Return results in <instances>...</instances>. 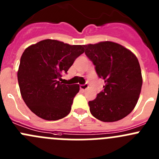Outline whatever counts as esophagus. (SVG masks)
Here are the masks:
<instances>
[{
    "label": "esophagus",
    "mask_w": 159,
    "mask_h": 159,
    "mask_svg": "<svg viewBox=\"0 0 159 159\" xmlns=\"http://www.w3.org/2000/svg\"><path fill=\"white\" fill-rule=\"evenodd\" d=\"M88 88H89V85H88L87 84H83V85H80V89H81V90H83V91H85Z\"/></svg>",
    "instance_id": "1"
}]
</instances>
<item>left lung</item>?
I'll use <instances>...</instances> for the list:
<instances>
[{"label": "left lung", "mask_w": 159, "mask_h": 159, "mask_svg": "<svg viewBox=\"0 0 159 159\" xmlns=\"http://www.w3.org/2000/svg\"><path fill=\"white\" fill-rule=\"evenodd\" d=\"M84 48L98 77L105 81L104 91L89 102L91 115L105 122L122 119L134 108L142 90V70L137 57L112 41L86 44Z\"/></svg>", "instance_id": "1"}]
</instances>
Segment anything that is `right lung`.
Instances as JSON below:
<instances>
[{
	"mask_svg": "<svg viewBox=\"0 0 159 159\" xmlns=\"http://www.w3.org/2000/svg\"><path fill=\"white\" fill-rule=\"evenodd\" d=\"M84 52V45H70L51 39L43 40L25 50L17 80L24 102L37 116L56 121L70 113L80 87L61 84L60 80Z\"/></svg>",
	"mask_w": 159,
	"mask_h": 159,
	"instance_id": "right-lung-1",
	"label": "right lung"
}]
</instances>
